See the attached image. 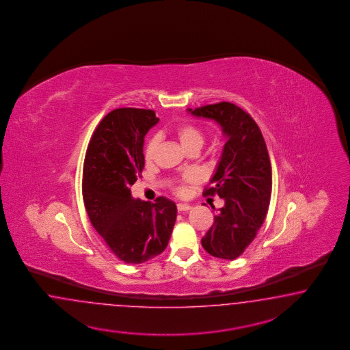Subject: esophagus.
I'll list each match as a JSON object with an SVG mask.
<instances>
[{
    "instance_id": "esophagus-1",
    "label": "esophagus",
    "mask_w": 350,
    "mask_h": 350,
    "mask_svg": "<svg viewBox=\"0 0 350 350\" xmlns=\"http://www.w3.org/2000/svg\"><path fill=\"white\" fill-rule=\"evenodd\" d=\"M191 205H189V204H182V202H180V204H177V209H178V212H187V211H190Z\"/></svg>"
}]
</instances>
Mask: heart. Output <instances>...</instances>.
I'll return each mask as SVG.
<instances>
[{
	"label": "heart",
	"instance_id": "b5f03b06",
	"mask_svg": "<svg viewBox=\"0 0 350 350\" xmlns=\"http://www.w3.org/2000/svg\"><path fill=\"white\" fill-rule=\"evenodd\" d=\"M173 136L178 141L180 148H183L185 151H187V152L192 151V150H198L199 151L202 148V145H204V141H205L202 129L196 127V126H193V124H191V123H185V124L178 126V127L173 131ZM157 145H158V139L157 138L152 137L148 141L146 148H145V159L148 160V161L152 160V158H154ZM195 180H196V176L189 173V174L183 176L182 180H177L174 183V191L178 195H182L186 191V186L185 185L186 183H192Z\"/></svg>",
	"mask_w": 350,
	"mask_h": 350
}]
</instances>
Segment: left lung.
<instances>
[{"mask_svg":"<svg viewBox=\"0 0 350 350\" xmlns=\"http://www.w3.org/2000/svg\"><path fill=\"white\" fill-rule=\"evenodd\" d=\"M187 110L215 120L227 138L211 187L204 190V195H218L224 206L202 245L213 256L233 260L252 244L268 212L272 170L265 138L254 119L231 103Z\"/></svg>","mask_w":350,"mask_h":350,"instance_id":"left-lung-1","label":"left lung"}]
</instances>
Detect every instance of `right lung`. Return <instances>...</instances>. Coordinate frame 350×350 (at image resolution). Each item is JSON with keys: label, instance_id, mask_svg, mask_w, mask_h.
Wrapping results in <instances>:
<instances>
[{"label": "right lung", "instance_id": "obj_1", "mask_svg": "<svg viewBox=\"0 0 350 350\" xmlns=\"http://www.w3.org/2000/svg\"><path fill=\"white\" fill-rule=\"evenodd\" d=\"M158 122L154 110L116 109L100 122L85 151V211L113 254L131 265L164 252L177 217L176 204L164 196L148 202L131 195L145 167L144 137Z\"/></svg>", "mask_w": 350, "mask_h": 350}]
</instances>
